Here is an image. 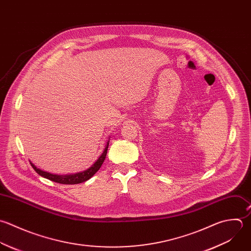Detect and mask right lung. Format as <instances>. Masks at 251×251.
<instances>
[{"mask_svg":"<svg viewBox=\"0 0 251 251\" xmlns=\"http://www.w3.org/2000/svg\"><path fill=\"white\" fill-rule=\"evenodd\" d=\"M108 143L102 152V154L99 157V159L92 165V167H90L89 169H87L86 171H83L81 173H76V174H72V175H53L45 171L40 170L39 168H37L33 163L30 162L31 166L33 167V169L42 177L49 179L50 181H53L55 183H59V184H64V185H75V184H79V183H83L87 180H89L91 177L94 176V174H96V172H98V170L100 168V166L102 165L106 153H107V149H108Z\"/></svg>","mask_w":251,"mask_h":251,"instance_id":"obj_1","label":"right lung"}]
</instances>
